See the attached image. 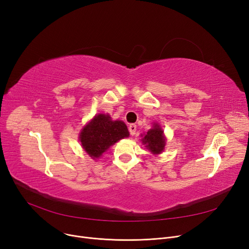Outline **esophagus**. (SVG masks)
<instances>
[{"label": "esophagus", "mask_w": 249, "mask_h": 249, "mask_svg": "<svg viewBox=\"0 0 249 249\" xmlns=\"http://www.w3.org/2000/svg\"><path fill=\"white\" fill-rule=\"evenodd\" d=\"M128 130L130 132V135H135L136 134V125L135 124H130L128 127Z\"/></svg>", "instance_id": "34e87169"}]
</instances>
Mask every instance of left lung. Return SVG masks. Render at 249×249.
Instances as JSON below:
<instances>
[{"label": "left lung", "mask_w": 249, "mask_h": 249, "mask_svg": "<svg viewBox=\"0 0 249 249\" xmlns=\"http://www.w3.org/2000/svg\"><path fill=\"white\" fill-rule=\"evenodd\" d=\"M142 143L153 154H160L163 151L165 146V137L161 127L153 123L151 129H149L146 135L142 138Z\"/></svg>", "instance_id": "obj_1"}]
</instances>
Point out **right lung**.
<instances>
[{"label":"right lung","instance_id":"right-lung-1","mask_svg":"<svg viewBox=\"0 0 249 249\" xmlns=\"http://www.w3.org/2000/svg\"><path fill=\"white\" fill-rule=\"evenodd\" d=\"M128 136L129 131L123 121H113L108 114H98L83 128L80 141L85 151L96 160L117 141Z\"/></svg>","mask_w":249,"mask_h":249}]
</instances>
